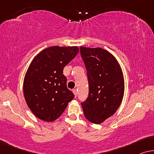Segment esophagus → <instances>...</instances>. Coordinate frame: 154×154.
<instances>
[{"mask_svg":"<svg viewBox=\"0 0 154 154\" xmlns=\"http://www.w3.org/2000/svg\"><path fill=\"white\" fill-rule=\"evenodd\" d=\"M72 92H73V94H74V95H75V98H76L77 96V90H76V89H74V90L72 91Z\"/></svg>","mask_w":154,"mask_h":154,"instance_id":"obj_1","label":"esophagus"}]
</instances>
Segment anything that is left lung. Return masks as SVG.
I'll return each instance as SVG.
<instances>
[{
	"label": "left lung",
	"mask_w": 154,
	"mask_h": 154,
	"mask_svg": "<svg viewBox=\"0 0 154 154\" xmlns=\"http://www.w3.org/2000/svg\"><path fill=\"white\" fill-rule=\"evenodd\" d=\"M87 70L89 93L82 107L86 119L100 124L119 107L124 94V78L115 57L100 47H80Z\"/></svg>",
	"instance_id": "1"
}]
</instances>
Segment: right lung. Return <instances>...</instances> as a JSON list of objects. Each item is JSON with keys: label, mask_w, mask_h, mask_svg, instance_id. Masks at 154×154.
<instances>
[{"label": "right lung", "mask_w": 154, "mask_h": 154, "mask_svg": "<svg viewBox=\"0 0 154 154\" xmlns=\"http://www.w3.org/2000/svg\"><path fill=\"white\" fill-rule=\"evenodd\" d=\"M78 52L77 47H48L30 64L23 79V95L30 109L40 119H57L74 98L63 71Z\"/></svg>", "instance_id": "right-lung-1"}]
</instances>
